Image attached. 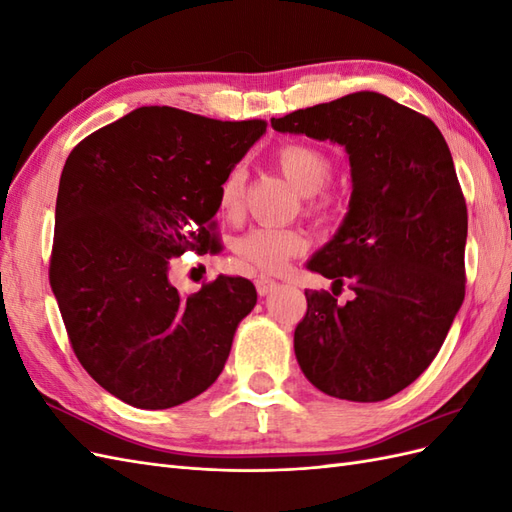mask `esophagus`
Segmentation results:
<instances>
[{
  "mask_svg": "<svg viewBox=\"0 0 512 512\" xmlns=\"http://www.w3.org/2000/svg\"><path fill=\"white\" fill-rule=\"evenodd\" d=\"M275 286H277V282H275V280H269V277H258V280H256V290H258L260 297H267V294H269Z\"/></svg>",
  "mask_w": 512,
  "mask_h": 512,
  "instance_id": "obj_1",
  "label": "esophagus"
}]
</instances>
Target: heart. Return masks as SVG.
<instances>
[{"mask_svg":"<svg viewBox=\"0 0 512 512\" xmlns=\"http://www.w3.org/2000/svg\"><path fill=\"white\" fill-rule=\"evenodd\" d=\"M275 164L284 177L305 194L314 205L322 203L320 190L333 177V160L329 153L309 143H286L275 151ZM247 170L243 164L232 166L220 183L218 203L228 215L241 211L245 200ZM307 247V239L301 230L256 226L235 241L237 256L260 271L277 273L286 267V262L299 256Z\"/></svg>","mask_w":512,"mask_h":512,"instance_id":"1","label":"heart"}]
</instances>
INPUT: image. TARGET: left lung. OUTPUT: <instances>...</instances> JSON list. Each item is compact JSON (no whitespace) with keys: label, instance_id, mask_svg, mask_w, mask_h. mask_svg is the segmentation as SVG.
Here are the masks:
<instances>
[{"label":"left lung","instance_id":"obj_1","mask_svg":"<svg viewBox=\"0 0 512 512\" xmlns=\"http://www.w3.org/2000/svg\"><path fill=\"white\" fill-rule=\"evenodd\" d=\"M271 126L344 145L352 168L346 220L307 269L354 299L305 290L297 361L331 397L389 399L436 359L466 294L468 209L451 151L429 117L376 91Z\"/></svg>","mask_w":512,"mask_h":512}]
</instances>
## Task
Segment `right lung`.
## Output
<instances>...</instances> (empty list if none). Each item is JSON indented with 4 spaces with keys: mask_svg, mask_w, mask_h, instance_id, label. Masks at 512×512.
I'll list each match as a JSON object with an SVG mask.
<instances>
[{
    "mask_svg": "<svg viewBox=\"0 0 512 512\" xmlns=\"http://www.w3.org/2000/svg\"><path fill=\"white\" fill-rule=\"evenodd\" d=\"M265 130L262 119L141 106L83 138L61 170L51 288L76 359L134 408L207 391L256 305L239 275L183 299L168 262L213 245L220 183Z\"/></svg>",
    "mask_w": 512,
    "mask_h": 512,
    "instance_id": "add662e5",
    "label": "right lung"
}]
</instances>
